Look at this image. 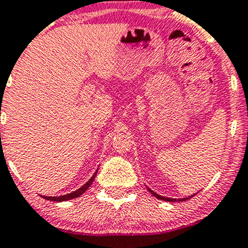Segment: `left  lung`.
<instances>
[{
  "mask_svg": "<svg viewBox=\"0 0 248 248\" xmlns=\"http://www.w3.org/2000/svg\"><path fill=\"white\" fill-rule=\"evenodd\" d=\"M148 191L151 192V194L153 195V196L155 197H157L158 200H163V201H166V202H176V199H169V197H164V196H160V195H158L157 192H155V191H152V190L151 189H148ZM195 195H191V196H189V197H184V199H179L178 201L179 202H183V201H186V200H189V199H191V197H194Z\"/></svg>",
  "mask_w": 248,
  "mask_h": 248,
  "instance_id": "obj_1",
  "label": "left lung"
}]
</instances>
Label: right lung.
Listing matches in <instances>:
<instances>
[{"mask_svg":"<svg viewBox=\"0 0 248 248\" xmlns=\"http://www.w3.org/2000/svg\"><path fill=\"white\" fill-rule=\"evenodd\" d=\"M96 173H97V172H95V173H93V176L91 177L89 181H88L87 183L84 184V186H80L79 189H77L76 191L70 192V194H67V195H62V196H56V197L41 196V197H43V199H45V200H48V201H53V202H62V201H67V200H72V199H76V197H79L80 195L84 194V192L87 191L88 187H89L91 184H93V179H95V177H96Z\"/></svg>","mask_w":248,"mask_h":248,"instance_id":"right-lung-1","label":"right lung"}]
</instances>
